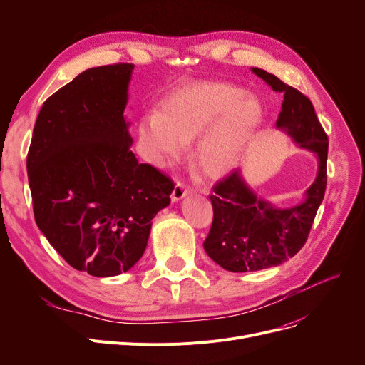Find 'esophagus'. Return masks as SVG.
Segmentation results:
<instances>
[{"mask_svg": "<svg viewBox=\"0 0 365 365\" xmlns=\"http://www.w3.org/2000/svg\"><path fill=\"white\" fill-rule=\"evenodd\" d=\"M190 192V189L187 186H185L182 182H178L175 189H173V194H171V200L173 201H179L182 198H185L187 194Z\"/></svg>", "mask_w": 365, "mask_h": 365, "instance_id": "1", "label": "esophagus"}]
</instances>
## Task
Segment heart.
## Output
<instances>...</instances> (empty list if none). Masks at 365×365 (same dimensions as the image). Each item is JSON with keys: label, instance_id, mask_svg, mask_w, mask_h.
<instances>
[{"label": "heart", "instance_id": "heart-1", "mask_svg": "<svg viewBox=\"0 0 365 365\" xmlns=\"http://www.w3.org/2000/svg\"><path fill=\"white\" fill-rule=\"evenodd\" d=\"M263 106L231 83L200 81L178 88L160 112L145 117L139 136L148 158L158 165L180 160L197 138L195 165L210 178L225 176L242 155L263 121Z\"/></svg>", "mask_w": 365, "mask_h": 365}]
</instances>
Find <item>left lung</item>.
Wrapping results in <instances>:
<instances>
[{
    "mask_svg": "<svg viewBox=\"0 0 365 365\" xmlns=\"http://www.w3.org/2000/svg\"><path fill=\"white\" fill-rule=\"evenodd\" d=\"M272 90L284 94L277 127L304 149L317 153L318 175L306 190L304 201L290 208H277L259 198L235 170L213 186L212 229L204 250L223 269L260 271L289 260L304 245L327 186L329 138L317 118L312 102L297 88L275 75L252 69Z\"/></svg>",
    "mask_w": 365,
    "mask_h": 365,
    "instance_id": "1",
    "label": "left lung"
}]
</instances>
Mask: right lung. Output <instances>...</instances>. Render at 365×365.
Returning a JSON list of instances; mask_svg holds the SVG:
<instances>
[{
	"label": "right lung",
	"mask_w": 365,
	"mask_h": 365,
	"mask_svg": "<svg viewBox=\"0 0 365 365\" xmlns=\"http://www.w3.org/2000/svg\"><path fill=\"white\" fill-rule=\"evenodd\" d=\"M131 63L91 68L44 102L26 158L40 231L76 271L115 277L136 264L173 180L130 150Z\"/></svg>",
	"instance_id": "add662e5"
}]
</instances>
